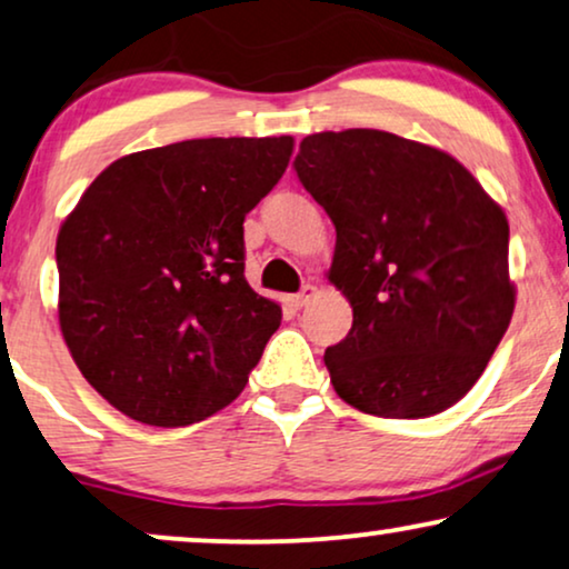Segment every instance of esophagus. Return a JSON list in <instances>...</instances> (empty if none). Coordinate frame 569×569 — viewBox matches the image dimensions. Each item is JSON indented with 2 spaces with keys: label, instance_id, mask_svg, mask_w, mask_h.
Masks as SVG:
<instances>
[{
  "label": "esophagus",
  "instance_id": "obj_1",
  "mask_svg": "<svg viewBox=\"0 0 569 569\" xmlns=\"http://www.w3.org/2000/svg\"><path fill=\"white\" fill-rule=\"evenodd\" d=\"M316 295H319V287H313V284H306V287H302V290H300V292L295 295V298H292V306H295V308H302V306H308V302H311V300L316 298Z\"/></svg>",
  "mask_w": 569,
  "mask_h": 569
}]
</instances>
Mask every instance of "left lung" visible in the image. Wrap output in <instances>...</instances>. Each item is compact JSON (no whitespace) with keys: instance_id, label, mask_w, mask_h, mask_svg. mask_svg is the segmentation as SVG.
<instances>
[{"instance_id":"left-lung-1","label":"left lung","mask_w":569,"mask_h":569,"mask_svg":"<svg viewBox=\"0 0 569 569\" xmlns=\"http://www.w3.org/2000/svg\"><path fill=\"white\" fill-rule=\"evenodd\" d=\"M292 167L335 224L329 282L352 306L323 352L335 392L379 418L452 408L515 311L501 206L447 151L383 130L316 132Z\"/></svg>"}]
</instances>
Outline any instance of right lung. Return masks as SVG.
Segmentation results:
<instances>
[{
    "mask_svg": "<svg viewBox=\"0 0 569 569\" xmlns=\"http://www.w3.org/2000/svg\"><path fill=\"white\" fill-rule=\"evenodd\" d=\"M292 138H198L109 164L57 234L59 329L86 381L132 420L177 429L227 408L282 308L246 279V213Z\"/></svg>",
    "mask_w": 569,
    "mask_h": 569,
    "instance_id": "1",
    "label": "right lung"
}]
</instances>
